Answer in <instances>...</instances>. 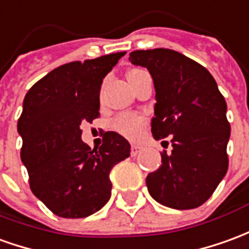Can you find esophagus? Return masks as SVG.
I'll list each match as a JSON object with an SVG mask.
<instances>
[{"label":"esophagus","instance_id":"34e87169","mask_svg":"<svg viewBox=\"0 0 249 249\" xmlns=\"http://www.w3.org/2000/svg\"><path fill=\"white\" fill-rule=\"evenodd\" d=\"M142 149V145H136V144H133L132 147H130V155L132 156H136V155L140 154V151Z\"/></svg>","mask_w":249,"mask_h":249}]
</instances>
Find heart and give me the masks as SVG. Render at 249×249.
<instances>
[{"label": "heart", "instance_id": "1", "mask_svg": "<svg viewBox=\"0 0 249 249\" xmlns=\"http://www.w3.org/2000/svg\"><path fill=\"white\" fill-rule=\"evenodd\" d=\"M136 71L140 70H137V69L130 70L129 74L136 72ZM144 125H145V119L142 116L135 114V113H125V114H121L114 120L113 128L116 132H119L120 135L133 140V139H137L142 135Z\"/></svg>", "mask_w": 249, "mask_h": 249}]
</instances>
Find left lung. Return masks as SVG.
Listing matches in <instances>:
<instances>
[{"mask_svg": "<svg viewBox=\"0 0 249 249\" xmlns=\"http://www.w3.org/2000/svg\"><path fill=\"white\" fill-rule=\"evenodd\" d=\"M130 63L145 67L156 91L151 130L156 140L173 136V151L148 174L151 197L185 210L201 206L228 171L231 125L227 102L214 78L193 59L167 48L129 53Z\"/></svg>", "mask_w": 249, "mask_h": 249, "instance_id": "left-lung-1", "label": "left lung"}]
</instances>
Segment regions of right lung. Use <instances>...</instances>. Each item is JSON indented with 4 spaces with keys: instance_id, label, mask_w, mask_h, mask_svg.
<instances>
[{
    "instance_id": "obj_1",
    "label": "right lung",
    "mask_w": 249,
    "mask_h": 249,
    "mask_svg": "<svg viewBox=\"0 0 249 249\" xmlns=\"http://www.w3.org/2000/svg\"><path fill=\"white\" fill-rule=\"evenodd\" d=\"M125 52L59 66L35 83L24 98L17 130L31 190L53 214L83 218L112 194L109 173L126 159L130 144L107 132L93 149L82 142V123L100 116L102 79Z\"/></svg>"
}]
</instances>
